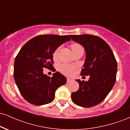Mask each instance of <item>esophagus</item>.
<instances>
[{
	"label": "esophagus",
	"instance_id": "obj_1",
	"mask_svg": "<svg viewBox=\"0 0 130 130\" xmlns=\"http://www.w3.org/2000/svg\"><path fill=\"white\" fill-rule=\"evenodd\" d=\"M71 81H72V79H70V78H67V83H69Z\"/></svg>",
	"mask_w": 130,
	"mask_h": 130
}]
</instances>
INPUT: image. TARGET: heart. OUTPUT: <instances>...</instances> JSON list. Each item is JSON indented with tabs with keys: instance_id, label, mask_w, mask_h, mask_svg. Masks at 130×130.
<instances>
[{
	"instance_id": "b5f03b06",
	"label": "heart",
	"mask_w": 130,
	"mask_h": 130,
	"mask_svg": "<svg viewBox=\"0 0 130 130\" xmlns=\"http://www.w3.org/2000/svg\"><path fill=\"white\" fill-rule=\"evenodd\" d=\"M71 50L73 51V53H75L77 50H79V49L83 47H82L80 44H78V43H73V44H72L71 45ZM60 47H58L54 51V52L53 58L54 60H56L57 59L58 54H59V51H60ZM59 70L62 73L65 74V75L69 76L74 73V71H75L76 68L74 66H71V65H67V64H62V65H60L59 66Z\"/></svg>"
}]
</instances>
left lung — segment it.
I'll list each match as a JSON object with an SVG mask.
<instances>
[{"mask_svg":"<svg viewBox=\"0 0 130 130\" xmlns=\"http://www.w3.org/2000/svg\"><path fill=\"white\" fill-rule=\"evenodd\" d=\"M73 41L84 46L86 60L81 76H90L88 81L76 79L79 88L71 93L74 104L90 108L106 97L116 83L117 63L111 47L102 38L88 34L70 35Z\"/></svg>","mask_w":130,"mask_h":130,"instance_id":"1","label":"left lung"}]
</instances>
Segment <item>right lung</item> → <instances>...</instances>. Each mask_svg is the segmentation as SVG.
Masks as SVG:
<instances>
[{
  "mask_svg": "<svg viewBox=\"0 0 130 130\" xmlns=\"http://www.w3.org/2000/svg\"><path fill=\"white\" fill-rule=\"evenodd\" d=\"M70 40L68 35H41L22 46L15 58L13 75L27 101L37 106L50 103L57 89L67 83V78L60 73L57 71L51 77L43 74V68H54V52Z\"/></svg>",
  "mask_w": 130,
  "mask_h": 130,
  "instance_id": "obj_1",
  "label": "right lung"
}]
</instances>
